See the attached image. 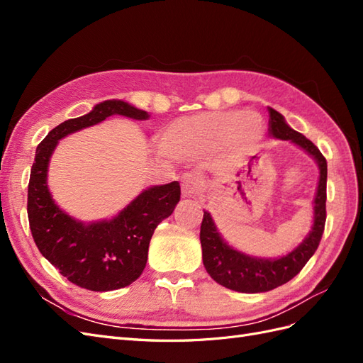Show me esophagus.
Here are the masks:
<instances>
[{
	"label": "esophagus",
	"instance_id": "obj_1",
	"mask_svg": "<svg viewBox=\"0 0 363 363\" xmlns=\"http://www.w3.org/2000/svg\"><path fill=\"white\" fill-rule=\"evenodd\" d=\"M201 189V180L195 175H184L182 180V194L186 199L189 196H195Z\"/></svg>",
	"mask_w": 363,
	"mask_h": 363
}]
</instances>
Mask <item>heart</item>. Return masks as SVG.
<instances>
[{
	"mask_svg": "<svg viewBox=\"0 0 363 363\" xmlns=\"http://www.w3.org/2000/svg\"><path fill=\"white\" fill-rule=\"evenodd\" d=\"M265 135L263 121L256 113L228 111L184 116L171 123L160 138L164 155L175 159L192 157L218 148L225 142L245 152L256 150Z\"/></svg>",
	"mask_w": 363,
	"mask_h": 363,
	"instance_id": "heart-1",
	"label": "heart"
}]
</instances>
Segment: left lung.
<instances>
[{
	"label": "left lung",
	"mask_w": 363,
	"mask_h": 363,
	"mask_svg": "<svg viewBox=\"0 0 363 363\" xmlns=\"http://www.w3.org/2000/svg\"><path fill=\"white\" fill-rule=\"evenodd\" d=\"M269 123L268 133L274 139L291 140L304 150L320 168V180L313 199V224L303 242L288 255L276 259H263L248 256L242 251L230 247L219 233L212 215L204 211L200 230L204 268L221 286L245 292L259 294L276 289L288 283L298 274L316 251L325 225V200H327V162L312 142L298 131L291 128L286 119L272 107H268Z\"/></svg>",
	"instance_id": "obj_1"
}]
</instances>
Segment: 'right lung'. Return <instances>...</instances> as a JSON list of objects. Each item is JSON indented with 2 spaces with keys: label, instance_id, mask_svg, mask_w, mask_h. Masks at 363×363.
Masks as SVG:
<instances>
[{
  "label": "right lung",
  "instance_id": "right-lung-1",
  "mask_svg": "<svg viewBox=\"0 0 363 363\" xmlns=\"http://www.w3.org/2000/svg\"><path fill=\"white\" fill-rule=\"evenodd\" d=\"M113 115L150 118L148 112L123 100H107L89 113L65 121L38 145L28 183V223L42 256L71 283L95 292L125 288L140 276L152 233L180 201L179 182L151 186L113 218L83 223L52 200L48 164L59 140Z\"/></svg>",
  "mask_w": 363,
  "mask_h": 363
}]
</instances>
